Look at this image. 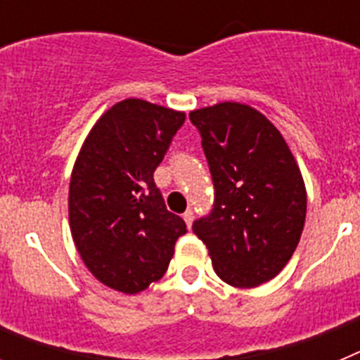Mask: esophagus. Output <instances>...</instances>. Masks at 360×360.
I'll use <instances>...</instances> for the list:
<instances>
[{
	"label": "esophagus",
	"mask_w": 360,
	"mask_h": 360,
	"mask_svg": "<svg viewBox=\"0 0 360 360\" xmlns=\"http://www.w3.org/2000/svg\"><path fill=\"white\" fill-rule=\"evenodd\" d=\"M182 218H184V221H186L187 227H191V225H193V219H195V212H193V211H191V209H189V211L184 212Z\"/></svg>",
	"instance_id": "esophagus-1"
}]
</instances>
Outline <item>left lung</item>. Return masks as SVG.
Here are the masks:
<instances>
[{
    "label": "left lung",
    "mask_w": 360,
    "mask_h": 360,
    "mask_svg": "<svg viewBox=\"0 0 360 360\" xmlns=\"http://www.w3.org/2000/svg\"><path fill=\"white\" fill-rule=\"evenodd\" d=\"M214 184V209L193 224L214 272L236 288L270 281L290 262L307 216V189L279 129L249 104L191 111Z\"/></svg>",
    "instance_id": "left-lung-1"
}]
</instances>
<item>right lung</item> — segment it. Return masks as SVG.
<instances>
[{
	"mask_svg": "<svg viewBox=\"0 0 360 360\" xmlns=\"http://www.w3.org/2000/svg\"><path fill=\"white\" fill-rule=\"evenodd\" d=\"M184 120V111L124 98L94 124L73 164V243L94 278L122 294L158 281L187 232L153 180Z\"/></svg>",
	"mask_w": 360,
	"mask_h": 360,
	"instance_id": "right-lung-1",
	"label": "right lung"
}]
</instances>
